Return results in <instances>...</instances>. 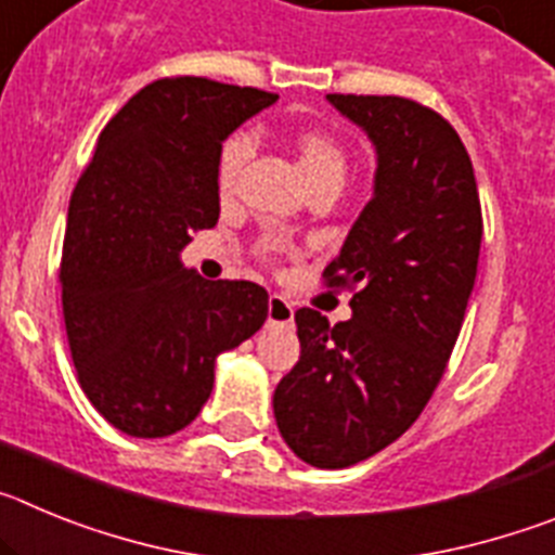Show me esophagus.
<instances>
[{
	"label": "esophagus",
	"instance_id": "obj_1",
	"mask_svg": "<svg viewBox=\"0 0 555 555\" xmlns=\"http://www.w3.org/2000/svg\"><path fill=\"white\" fill-rule=\"evenodd\" d=\"M267 317L272 325H288V322L294 320V306L286 297H281V294H272V297H269Z\"/></svg>",
	"mask_w": 555,
	"mask_h": 555
}]
</instances>
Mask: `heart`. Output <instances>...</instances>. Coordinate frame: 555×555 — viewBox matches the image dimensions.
<instances>
[{
	"mask_svg": "<svg viewBox=\"0 0 555 555\" xmlns=\"http://www.w3.org/2000/svg\"><path fill=\"white\" fill-rule=\"evenodd\" d=\"M253 150L255 141L249 130H235L224 139L217 158V185L222 194H230V191H233L235 178H238L242 166L249 160ZM297 155H300V164L302 171H306L308 183L317 178H325V175L345 178V150H341L338 141L331 139L327 132H300V135H297Z\"/></svg>",
	"mask_w": 555,
	"mask_h": 555,
	"instance_id": "obj_1",
	"label": "heart"
}]
</instances>
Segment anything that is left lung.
<instances>
[{
  "label": "left lung",
  "mask_w": 555,
  "mask_h": 555,
  "mask_svg": "<svg viewBox=\"0 0 555 555\" xmlns=\"http://www.w3.org/2000/svg\"><path fill=\"white\" fill-rule=\"evenodd\" d=\"M377 152L372 199L322 272L352 292V320L294 313L300 361L274 389L297 459L345 469L423 414L444 375L478 272L480 197L459 132L405 96L327 94Z\"/></svg>",
  "instance_id": "1"
}]
</instances>
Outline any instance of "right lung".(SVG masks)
<instances>
[{"label": "right lung", "mask_w": 555, "mask_h": 555, "mask_svg": "<svg viewBox=\"0 0 555 555\" xmlns=\"http://www.w3.org/2000/svg\"><path fill=\"white\" fill-rule=\"evenodd\" d=\"M278 94L208 77L144 86L105 125L68 203L61 288L77 377L113 428L183 430L214 389L217 356L267 322V288L180 263L219 222L217 158Z\"/></svg>", "instance_id": "1"}]
</instances>
